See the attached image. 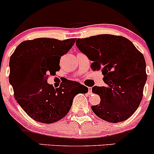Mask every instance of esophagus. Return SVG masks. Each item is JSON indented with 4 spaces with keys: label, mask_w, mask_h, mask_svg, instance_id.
<instances>
[{
    "label": "esophagus",
    "mask_w": 154,
    "mask_h": 154,
    "mask_svg": "<svg viewBox=\"0 0 154 154\" xmlns=\"http://www.w3.org/2000/svg\"><path fill=\"white\" fill-rule=\"evenodd\" d=\"M88 94H91V90H92V88H91V87H88Z\"/></svg>",
    "instance_id": "1"
}]
</instances>
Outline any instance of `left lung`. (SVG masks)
<instances>
[{
  "label": "left lung",
  "mask_w": 154,
  "mask_h": 154,
  "mask_svg": "<svg viewBox=\"0 0 154 154\" xmlns=\"http://www.w3.org/2000/svg\"><path fill=\"white\" fill-rule=\"evenodd\" d=\"M77 48L92 63L93 71L101 70L105 86H94L100 104L91 106L97 117L118 123L128 119L142 101L147 80L144 56L127 38L110 34L78 38Z\"/></svg>",
  "instance_id": "left-lung-1"
}]
</instances>
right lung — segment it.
<instances>
[{
	"label": "right lung",
	"mask_w": 154,
	"mask_h": 154,
	"mask_svg": "<svg viewBox=\"0 0 154 154\" xmlns=\"http://www.w3.org/2000/svg\"><path fill=\"white\" fill-rule=\"evenodd\" d=\"M75 40H27L18 45L11 55L9 80L14 97L35 122L52 124L60 120L69 112L74 96L88 92V88L78 82L67 80L57 88L47 83L50 74L60 71V58Z\"/></svg>",
	"instance_id": "add662e5"
}]
</instances>
